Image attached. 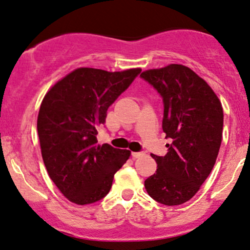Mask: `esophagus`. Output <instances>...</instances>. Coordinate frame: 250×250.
<instances>
[{"label": "esophagus", "mask_w": 250, "mask_h": 250, "mask_svg": "<svg viewBox=\"0 0 250 250\" xmlns=\"http://www.w3.org/2000/svg\"><path fill=\"white\" fill-rule=\"evenodd\" d=\"M144 155H146V152H144V151L133 152V157H134V158H140V157H143Z\"/></svg>", "instance_id": "esophagus-1"}]
</instances>
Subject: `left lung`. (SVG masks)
<instances>
[{
  "label": "left lung",
  "instance_id": "8db88e82",
  "mask_svg": "<svg viewBox=\"0 0 250 250\" xmlns=\"http://www.w3.org/2000/svg\"><path fill=\"white\" fill-rule=\"evenodd\" d=\"M141 78L163 99L162 128L172 141L167 155H152L157 170L144 186L158 203L182 205L197 193L215 164L224 127L221 102L186 66L171 64L143 72Z\"/></svg>",
  "mask_w": 250,
  "mask_h": 250
}]
</instances>
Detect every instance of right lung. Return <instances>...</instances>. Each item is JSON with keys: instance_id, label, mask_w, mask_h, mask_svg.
<instances>
[{"instance_id": "right-lung-1", "label": "right lung", "mask_w": 250, "mask_h": 250, "mask_svg": "<svg viewBox=\"0 0 250 250\" xmlns=\"http://www.w3.org/2000/svg\"><path fill=\"white\" fill-rule=\"evenodd\" d=\"M141 68L107 72L81 67L58 81L44 96L37 130L50 178L72 203L101 200L129 150L98 144V129L107 110L141 73Z\"/></svg>"}]
</instances>
